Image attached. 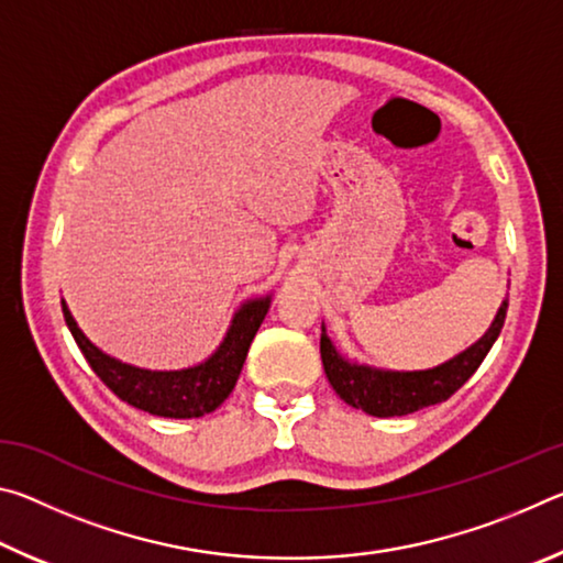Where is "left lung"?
Listing matches in <instances>:
<instances>
[{"mask_svg": "<svg viewBox=\"0 0 563 563\" xmlns=\"http://www.w3.org/2000/svg\"><path fill=\"white\" fill-rule=\"evenodd\" d=\"M509 298H504L497 316H494L489 330L484 335L462 350L460 355L442 362L430 369H379L362 365V362L347 360L340 355L338 347L328 338L325 325L320 335V357L330 385L340 399H345L350 407L362 409L373 417H402L412 415L417 409L440 405L450 399L466 379H470L482 360L487 357L494 340L499 338L507 318Z\"/></svg>", "mask_w": 563, "mask_h": 563, "instance_id": "left-lung-1", "label": "left lung"}]
</instances>
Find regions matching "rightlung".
<instances>
[{
    "instance_id": "add662e5",
    "label": "right lung",
    "mask_w": 563,
    "mask_h": 563,
    "mask_svg": "<svg viewBox=\"0 0 563 563\" xmlns=\"http://www.w3.org/2000/svg\"><path fill=\"white\" fill-rule=\"evenodd\" d=\"M271 300L273 295L245 300L235 310L225 338L216 347L213 355L184 369H146L111 357L109 352H103L84 335L81 328L76 325L69 305L64 300L62 310L76 345H79L93 373L101 377V383L113 395L131 407L144 409L148 415L194 419L213 412L233 393L255 332H258L261 322L268 316Z\"/></svg>"
}]
</instances>
